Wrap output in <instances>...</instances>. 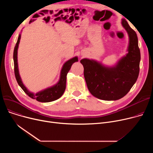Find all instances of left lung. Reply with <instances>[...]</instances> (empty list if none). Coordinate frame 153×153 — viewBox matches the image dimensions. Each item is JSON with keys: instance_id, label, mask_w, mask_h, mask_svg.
<instances>
[{"instance_id": "1", "label": "left lung", "mask_w": 153, "mask_h": 153, "mask_svg": "<svg viewBox=\"0 0 153 153\" xmlns=\"http://www.w3.org/2000/svg\"><path fill=\"white\" fill-rule=\"evenodd\" d=\"M122 24L129 36V45L128 53L115 66L107 67L86 58L81 60L88 89L101 100H117L123 97L138 77L141 54L138 37L126 20L122 19Z\"/></svg>"}]
</instances>
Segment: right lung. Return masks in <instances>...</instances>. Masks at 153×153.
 Instances as JSON below:
<instances>
[{"label":"right lung","mask_w":153,"mask_h":153,"mask_svg":"<svg viewBox=\"0 0 153 153\" xmlns=\"http://www.w3.org/2000/svg\"><path fill=\"white\" fill-rule=\"evenodd\" d=\"M21 38V34L19 35L17 42L15 45L13 51V62H14V72L16 80L21 87L23 91L25 92L30 97L33 99H36L38 102H50L54 100H56L60 98L66 89V76L69 71L72 64L75 62L78 61V58L77 56L72 58L64 64V65L61 71L60 78L58 82L54 85L48 87L42 91H39L36 94L30 92L27 87L23 85L21 77L19 74V68H18V62H17V51L19 45L20 43V40Z\"/></svg>","instance_id":"obj_1"}]
</instances>
